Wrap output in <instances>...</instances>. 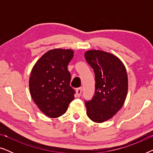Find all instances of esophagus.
<instances>
[{
  "label": "esophagus",
  "mask_w": 153,
  "mask_h": 153,
  "mask_svg": "<svg viewBox=\"0 0 153 153\" xmlns=\"http://www.w3.org/2000/svg\"><path fill=\"white\" fill-rule=\"evenodd\" d=\"M81 93H82V88L80 87V88H78L76 89V95L77 97H80L81 95Z\"/></svg>",
  "instance_id": "obj_1"
}]
</instances>
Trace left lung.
Listing matches in <instances>:
<instances>
[{
	"label": "left lung",
	"mask_w": 153,
	"mask_h": 153,
	"mask_svg": "<svg viewBox=\"0 0 153 153\" xmlns=\"http://www.w3.org/2000/svg\"><path fill=\"white\" fill-rule=\"evenodd\" d=\"M85 58L95 73V93L85 101L86 113L91 120L103 123L111 118L122 107L126 99L128 79L120 60L107 52L90 50Z\"/></svg>",
	"instance_id": "1"
}]
</instances>
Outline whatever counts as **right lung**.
Masks as SVG:
<instances>
[{"label":"right lung","instance_id":"add662e5","mask_svg":"<svg viewBox=\"0 0 153 153\" xmlns=\"http://www.w3.org/2000/svg\"><path fill=\"white\" fill-rule=\"evenodd\" d=\"M74 55L70 49H56L44 54L33 67L29 88L33 101L46 116L58 118L66 112L74 99L70 85L68 65Z\"/></svg>","mask_w":153,"mask_h":153}]
</instances>
